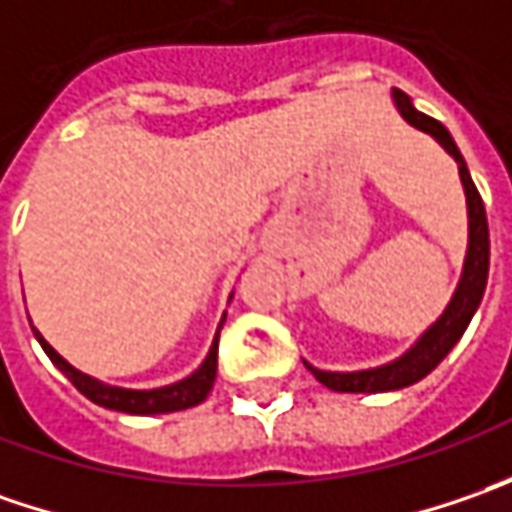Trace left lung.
Listing matches in <instances>:
<instances>
[{"mask_svg": "<svg viewBox=\"0 0 512 512\" xmlns=\"http://www.w3.org/2000/svg\"><path fill=\"white\" fill-rule=\"evenodd\" d=\"M390 99L396 110L402 113L407 125L422 130L427 136H433L459 165V179L464 187V199H467V250H464V265L459 285L453 290L450 302L444 307V313L424 330L416 342L404 350L399 359L379 364V367H367V370H319L310 362L305 367L325 384L327 390L336 393H387V390H402L410 384L422 382L430 370H436V364L453 350V344L462 339V333L470 325L473 313L479 310L487 287V273H490V230H487V213L479 190L473 185V176L467 170L462 150L456 148L450 130L442 122L424 116L422 110L413 108V99L404 90L393 88Z\"/></svg>", "mask_w": 512, "mask_h": 512, "instance_id": "left-lung-1", "label": "left lung"}]
</instances>
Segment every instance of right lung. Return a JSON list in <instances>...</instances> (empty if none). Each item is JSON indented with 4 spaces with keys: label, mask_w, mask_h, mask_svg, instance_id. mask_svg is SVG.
Masks as SVG:
<instances>
[{
    "label": "right lung",
    "mask_w": 512,
    "mask_h": 512,
    "mask_svg": "<svg viewBox=\"0 0 512 512\" xmlns=\"http://www.w3.org/2000/svg\"><path fill=\"white\" fill-rule=\"evenodd\" d=\"M233 299V293H230ZM225 316L222 313V322L216 327V336H213V344L207 350L205 362L199 364L190 376L179 379V382L165 384V387H153V390H133V387H119V384H108L93 379L88 373L76 370L68 359H62L48 342L45 336L33 327V336L36 342L42 344V350L48 353V359L65 376H68L73 387L88 396L90 402L99 404V407H108V410H119V413H130V416H159V413H173V410H187V407H196L207 399V393L213 390V382H216V356H219V330L225 325Z\"/></svg>",
    "instance_id": "obj_1"
}]
</instances>
